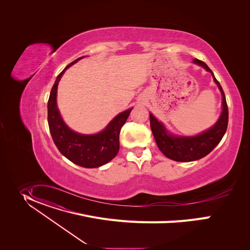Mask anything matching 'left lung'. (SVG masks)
Instances as JSON below:
<instances>
[{
  "label": "left lung",
  "mask_w": 250,
  "mask_h": 250,
  "mask_svg": "<svg viewBox=\"0 0 250 250\" xmlns=\"http://www.w3.org/2000/svg\"><path fill=\"white\" fill-rule=\"evenodd\" d=\"M193 62L203 66L207 71L212 73L214 83L217 84L222 94V112L218 121L211 129L191 138L174 137L169 135L165 126L150 113V127L159 149L168 159L176 162H192L207 156L220 143L228 125V107L220 83L204 62L194 59Z\"/></svg>",
  "instance_id": "left-lung-1"
}]
</instances>
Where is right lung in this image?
<instances>
[{
  "label": "right lung",
  "mask_w": 250,
  "mask_h": 250,
  "mask_svg": "<svg viewBox=\"0 0 250 250\" xmlns=\"http://www.w3.org/2000/svg\"><path fill=\"white\" fill-rule=\"evenodd\" d=\"M82 58L72 62L57 77L48 100V124L54 143L64 157L80 167L93 168L107 164L117 155L119 134L132 108L116 115L104 131L96 135L77 134L64 124L57 107L58 84L64 71Z\"/></svg>",
  "instance_id": "obj_1"
}]
</instances>
